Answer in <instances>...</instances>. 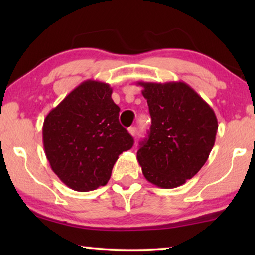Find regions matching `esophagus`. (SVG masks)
Masks as SVG:
<instances>
[{
    "instance_id": "obj_1",
    "label": "esophagus",
    "mask_w": 255,
    "mask_h": 255,
    "mask_svg": "<svg viewBox=\"0 0 255 255\" xmlns=\"http://www.w3.org/2000/svg\"><path fill=\"white\" fill-rule=\"evenodd\" d=\"M128 133H130L132 137H135V135H137V128L135 127H131V128H128Z\"/></svg>"
}]
</instances>
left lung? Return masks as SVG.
Listing matches in <instances>:
<instances>
[{
    "mask_svg": "<svg viewBox=\"0 0 255 255\" xmlns=\"http://www.w3.org/2000/svg\"><path fill=\"white\" fill-rule=\"evenodd\" d=\"M152 125L137 159L145 179L172 189L196 175L215 145L218 122L212 108L187 83L142 82Z\"/></svg>",
    "mask_w": 255,
    "mask_h": 255,
    "instance_id": "obj_1",
    "label": "left lung"
}]
</instances>
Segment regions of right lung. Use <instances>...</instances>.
<instances>
[{
  "label": "right lung",
  "mask_w": 255,
  "mask_h": 255,
  "mask_svg": "<svg viewBox=\"0 0 255 255\" xmlns=\"http://www.w3.org/2000/svg\"><path fill=\"white\" fill-rule=\"evenodd\" d=\"M111 94L108 83L87 80L44 120L43 144L51 168L75 191L106 186L118 156L133 146Z\"/></svg>",
  "instance_id": "add662e5"
}]
</instances>
